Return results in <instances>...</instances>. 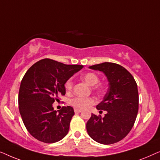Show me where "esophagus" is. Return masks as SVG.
<instances>
[{
  "label": "esophagus",
  "mask_w": 160,
  "mask_h": 160,
  "mask_svg": "<svg viewBox=\"0 0 160 160\" xmlns=\"http://www.w3.org/2000/svg\"><path fill=\"white\" fill-rule=\"evenodd\" d=\"M74 112H75L76 113H80V112H82V110H79V109H76V108H75V109H74Z\"/></svg>",
  "instance_id": "34e87169"
}]
</instances>
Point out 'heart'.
Masks as SVG:
<instances>
[{
    "label": "heart",
    "mask_w": 160,
    "mask_h": 160,
    "mask_svg": "<svg viewBox=\"0 0 160 160\" xmlns=\"http://www.w3.org/2000/svg\"><path fill=\"white\" fill-rule=\"evenodd\" d=\"M81 78L87 83L89 86L93 87L94 90H95L98 93H102L104 92L105 90H106V87L105 85L99 84H98V83L99 82L100 78L97 74L95 73H92V72H89V73H87L84 74V75L82 76ZM65 87L66 89L68 92H71L72 89L73 88V82L72 80V78H69L68 80H67V82H65ZM70 103H71V106H73L74 108L76 109H79V110H82V109H84L89 107L95 103V100L93 98H82V97H77L72 99L71 101H70Z\"/></svg>",
    "instance_id": "b5f03b06"
}]
</instances>
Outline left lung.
Instances as JSON below:
<instances>
[{
  "instance_id": "left-lung-1",
  "label": "left lung",
  "mask_w": 160,
  "mask_h": 160,
  "mask_svg": "<svg viewBox=\"0 0 160 160\" xmlns=\"http://www.w3.org/2000/svg\"><path fill=\"white\" fill-rule=\"evenodd\" d=\"M102 71L108 78V89L98 110L106 111L104 117L92 113L87 122L89 136L98 143L113 144L130 132L138 111L136 82L128 70L113 62H102L89 67Z\"/></svg>"
}]
</instances>
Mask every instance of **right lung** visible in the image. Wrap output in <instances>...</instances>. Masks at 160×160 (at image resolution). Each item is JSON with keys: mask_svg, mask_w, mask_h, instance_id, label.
Returning <instances> with one entry per match:
<instances>
[{"mask_svg": "<svg viewBox=\"0 0 160 160\" xmlns=\"http://www.w3.org/2000/svg\"><path fill=\"white\" fill-rule=\"evenodd\" d=\"M82 68L46 58L25 73L19 87V109L26 129L36 139L52 143L68 134L73 108L63 106L57 111L52 104L59 95H65V82Z\"/></svg>", "mask_w": 160, "mask_h": 160, "instance_id": "right-lung-1", "label": "right lung"}]
</instances>
